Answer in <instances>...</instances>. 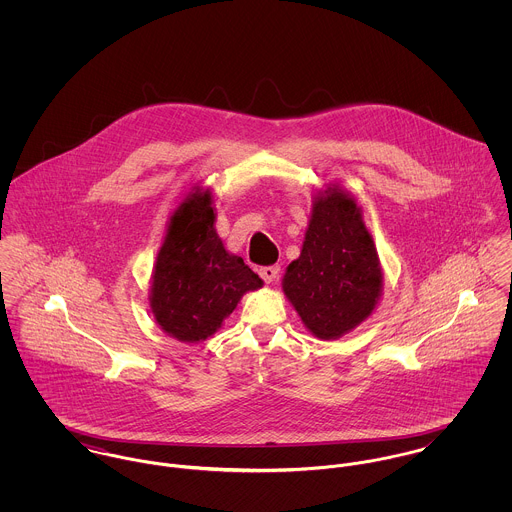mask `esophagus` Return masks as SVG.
Instances as JSON below:
<instances>
[{
	"label": "esophagus",
	"instance_id": "obj_1",
	"mask_svg": "<svg viewBox=\"0 0 512 512\" xmlns=\"http://www.w3.org/2000/svg\"><path fill=\"white\" fill-rule=\"evenodd\" d=\"M258 272H260L262 280H264L266 284H270V282H274V280L278 278V274H280V268H278V266H264V268H260Z\"/></svg>",
	"mask_w": 512,
	"mask_h": 512
}]
</instances>
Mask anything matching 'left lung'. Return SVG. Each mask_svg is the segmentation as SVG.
Segmentation results:
<instances>
[{
	"instance_id": "8db88e82",
	"label": "left lung",
	"mask_w": 512,
	"mask_h": 512,
	"mask_svg": "<svg viewBox=\"0 0 512 512\" xmlns=\"http://www.w3.org/2000/svg\"><path fill=\"white\" fill-rule=\"evenodd\" d=\"M380 288L382 270L361 211L333 187L313 203L301 254L284 276V293L315 337L337 339L372 313Z\"/></svg>"
}]
</instances>
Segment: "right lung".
Instances as JSON below:
<instances>
[{"label": "right lung", "mask_w": 512, "mask_h": 512, "mask_svg": "<svg viewBox=\"0 0 512 512\" xmlns=\"http://www.w3.org/2000/svg\"><path fill=\"white\" fill-rule=\"evenodd\" d=\"M262 284L242 258L224 250L209 191L177 207L157 254L149 297L165 333L185 343L211 337L240 297Z\"/></svg>", "instance_id": "right-lung-1"}]
</instances>
